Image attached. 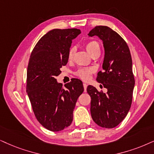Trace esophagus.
<instances>
[{
    "label": "esophagus",
    "mask_w": 154,
    "mask_h": 154,
    "mask_svg": "<svg viewBox=\"0 0 154 154\" xmlns=\"http://www.w3.org/2000/svg\"><path fill=\"white\" fill-rule=\"evenodd\" d=\"M83 87H84V90L85 91H87V85L86 83H83Z\"/></svg>",
    "instance_id": "esophagus-1"
}]
</instances>
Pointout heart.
I'll list each match as a JSON object with an SVG mask.
<instances>
[{
  "mask_svg": "<svg viewBox=\"0 0 154 154\" xmlns=\"http://www.w3.org/2000/svg\"><path fill=\"white\" fill-rule=\"evenodd\" d=\"M85 48H86L87 52L91 55L96 52H100V44L97 41H95V40H92V41H89L87 42L86 45H85ZM74 52H75L74 48H70L69 52H68V60H70L72 59ZM91 73H92V69H87V68H82V69H79L77 71L76 75L78 76L79 77H80L81 79H84V80H87V79L90 78Z\"/></svg>",
  "mask_w": 154,
  "mask_h": 154,
  "instance_id": "1",
  "label": "heart"
}]
</instances>
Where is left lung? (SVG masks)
<instances>
[{
    "mask_svg": "<svg viewBox=\"0 0 154 154\" xmlns=\"http://www.w3.org/2000/svg\"><path fill=\"white\" fill-rule=\"evenodd\" d=\"M88 35L98 36L103 42V71L97 74V80L107 89L103 93L87 87L91 118L101 127L112 129L124 120L131 107L135 85L131 53L125 40L107 26H96Z\"/></svg>",
    "mask_w": 154,
    "mask_h": 154,
    "instance_id": "8db88e82",
    "label": "left lung"
}]
</instances>
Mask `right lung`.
<instances>
[{
  "label": "right lung",
  "instance_id": "obj_1",
  "mask_svg": "<svg viewBox=\"0 0 154 154\" xmlns=\"http://www.w3.org/2000/svg\"><path fill=\"white\" fill-rule=\"evenodd\" d=\"M80 30L53 29L42 37L31 52L27 70L26 91L35 116L52 131L70 125L77 99L84 91L82 82L74 79L63 87L55 77L67 65L72 40Z\"/></svg>",
  "mask_w": 154,
  "mask_h": 154
}]
</instances>
